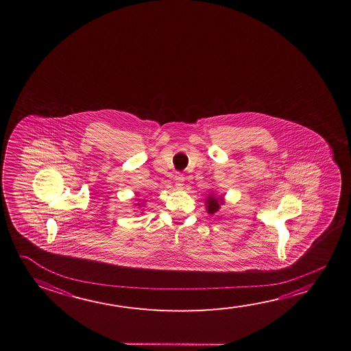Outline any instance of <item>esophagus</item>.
<instances>
[{"mask_svg": "<svg viewBox=\"0 0 351 351\" xmlns=\"http://www.w3.org/2000/svg\"><path fill=\"white\" fill-rule=\"evenodd\" d=\"M184 175H181V173H178V175L175 176V186H176V189H182V187H184Z\"/></svg>", "mask_w": 351, "mask_h": 351, "instance_id": "34e87169", "label": "esophagus"}]
</instances>
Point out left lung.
<instances>
[{
	"mask_svg": "<svg viewBox=\"0 0 351 351\" xmlns=\"http://www.w3.org/2000/svg\"><path fill=\"white\" fill-rule=\"evenodd\" d=\"M224 203L223 197H215V195H209L206 201V208L209 214H214L220 209V206Z\"/></svg>",
	"mask_w": 351,
	"mask_h": 351,
	"instance_id": "obj_1",
	"label": "left lung"
}]
</instances>
